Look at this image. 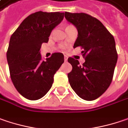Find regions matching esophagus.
I'll return each instance as SVG.
<instances>
[{"label":"esophagus","mask_w":128,"mask_h":128,"mask_svg":"<svg viewBox=\"0 0 128 128\" xmlns=\"http://www.w3.org/2000/svg\"><path fill=\"white\" fill-rule=\"evenodd\" d=\"M68 57L67 55H65L64 56V60H65V62H66L68 60Z\"/></svg>","instance_id":"obj_1"}]
</instances>
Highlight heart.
<instances>
[{"instance_id": "1", "label": "heart", "mask_w": 128, "mask_h": 128, "mask_svg": "<svg viewBox=\"0 0 128 128\" xmlns=\"http://www.w3.org/2000/svg\"><path fill=\"white\" fill-rule=\"evenodd\" d=\"M68 26H67V27H68Z\"/></svg>"}]
</instances>
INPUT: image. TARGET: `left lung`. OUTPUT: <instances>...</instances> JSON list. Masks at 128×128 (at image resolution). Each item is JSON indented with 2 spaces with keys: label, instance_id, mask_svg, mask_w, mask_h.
Listing matches in <instances>:
<instances>
[{
  "label": "left lung",
  "instance_id": "left-lung-1",
  "mask_svg": "<svg viewBox=\"0 0 128 128\" xmlns=\"http://www.w3.org/2000/svg\"><path fill=\"white\" fill-rule=\"evenodd\" d=\"M65 18L78 30L74 48L80 46L85 62L68 59L72 70L68 74L70 85L81 99L92 101L105 92L112 82L118 61L113 36L97 18L84 13L65 12Z\"/></svg>",
  "mask_w": 128,
  "mask_h": 128
}]
</instances>
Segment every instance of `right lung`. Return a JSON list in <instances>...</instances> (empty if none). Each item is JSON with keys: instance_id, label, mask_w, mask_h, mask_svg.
Here are the masks:
<instances>
[{"instance_id": "1", "label": "right lung", "mask_w": 128, "mask_h": 128, "mask_svg": "<svg viewBox=\"0 0 128 128\" xmlns=\"http://www.w3.org/2000/svg\"><path fill=\"white\" fill-rule=\"evenodd\" d=\"M64 18V13L38 11L26 17L10 39L6 53L10 78L18 93L29 100L43 97L51 88L54 75L64 62L55 52L43 60L42 43Z\"/></svg>"}]
</instances>
